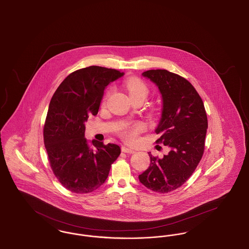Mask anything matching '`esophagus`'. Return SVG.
Instances as JSON below:
<instances>
[{
	"label": "esophagus",
	"mask_w": 249,
	"mask_h": 249,
	"mask_svg": "<svg viewBox=\"0 0 249 249\" xmlns=\"http://www.w3.org/2000/svg\"><path fill=\"white\" fill-rule=\"evenodd\" d=\"M121 149H122V151H123V152L128 153V154H132V153H134V152H135L132 148H130V147L127 146V145H123Z\"/></svg>",
	"instance_id": "1"
}]
</instances>
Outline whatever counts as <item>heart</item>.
Listing matches in <instances>:
<instances>
[{"label": "heart", "instance_id": "obj_1", "mask_svg": "<svg viewBox=\"0 0 249 249\" xmlns=\"http://www.w3.org/2000/svg\"><path fill=\"white\" fill-rule=\"evenodd\" d=\"M124 87H125L126 90L128 91V93L130 95V98L135 97V96H139V95L146 97V95L148 93V89H147V87L145 86V84L138 78H129V79H127L124 83ZM142 130V124H136L132 128L125 130L123 132V134L126 137V139H128L129 141H133V140H135V138L137 136V133L140 132Z\"/></svg>", "mask_w": 249, "mask_h": 249}]
</instances>
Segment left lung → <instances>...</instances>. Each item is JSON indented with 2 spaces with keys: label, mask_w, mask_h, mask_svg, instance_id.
Listing matches in <instances>:
<instances>
[{
  "label": "left lung",
  "mask_w": 249,
  "mask_h": 249,
  "mask_svg": "<svg viewBox=\"0 0 249 249\" xmlns=\"http://www.w3.org/2000/svg\"><path fill=\"white\" fill-rule=\"evenodd\" d=\"M161 95V116L155 131L169 147L161 159L151 152L150 165L138 178L148 190L166 193L181 187L193 174L204 150L208 128L200 95L184 77L167 70L143 71Z\"/></svg>",
  "instance_id": "8db88e82"
}]
</instances>
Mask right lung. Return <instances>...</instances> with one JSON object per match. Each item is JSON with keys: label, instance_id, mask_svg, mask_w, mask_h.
Instances as JSON below:
<instances>
[{"label": "right lung", "instance_id": "obj_1", "mask_svg": "<svg viewBox=\"0 0 249 249\" xmlns=\"http://www.w3.org/2000/svg\"><path fill=\"white\" fill-rule=\"evenodd\" d=\"M124 75L115 69L89 66L70 73L53 95L44 127V142L53 173L74 193H89L107 180L120 154L116 143L85 138V122L97 115L105 89Z\"/></svg>", "mask_w": 249, "mask_h": 249}]
</instances>
